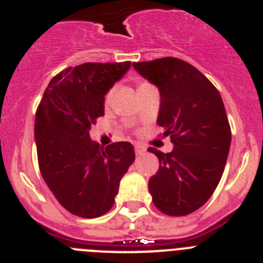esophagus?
<instances>
[{
    "label": "esophagus",
    "instance_id": "esophagus-1",
    "mask_svg": "<svg viewBox=\"0 0 263 263\" xmlns=\"http://www.w3.org/2000/svg\"><path fill=\"white\" fill-rule=\"evenodd\" d=\"M145 152H146V148L143 147V146H141V145L136 146V154L137 155H143L145 154Z\"/></svg>",
    "mask_w": 263,
    "mask_h": 263
}]
</instances>
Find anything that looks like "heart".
I'll return each instance as SVG.
<instances>
[{
  "label": "heart",
  "mask_w": 263,
  "mask_h": 263,
  "mask_svg": "<svg viewBox=\"0 0 263 263\" xmlns=\"http://www.w3.org/2000/svg\"><path fill=\"white\" fill-rule=\"evenodd\" d=\"M110 96H111V90H109V92H108V95H106V97H105V100H106V101H109V99H110Z\"/></svg>",
  "instance_id": "obj_1"
}]
</instances>
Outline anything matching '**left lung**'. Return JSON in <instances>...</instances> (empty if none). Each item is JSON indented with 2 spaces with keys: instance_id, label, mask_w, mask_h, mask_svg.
Returning a JSON list of instances; mask_svg holds the SVG:
<instances>
[{
  "instance_id": "1",
  "label": "left lung",
  "mask_w": 263,
  "mask_h": 263,
  "mask_svg": "<svg viewBox=\"0 0 263 263\" xmlns=\"http://www.w3.org/2000/svg\"><path fill=\"white\" fill-rule=\"evenodd\" d=\"M133 67L159 89L157 122L174 145L166 154L148 148L159 159L148 180L153 203L164 215H190L208 201L224 173L232 133L222 99L200 71L176 58Z\"/></svg>"
}]
</instances>
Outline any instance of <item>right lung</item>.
<instances>
[{
	"instance_id": "obj_1",
	"label": "right lung",
	"mask_w": 263,
	"mask_h": 263,
	"mask_svg": "<svg viewBox=\"0 0 263 263\" xmlns=\"http://www.w3.org/2000/svg\"><path fill=\"white\" fill-rule=\"evenodd\" d=\"M132 63H84L57 75L35 115L38 163L46 184L68 212L103 216L115 204L121 178L136 159L129 142L100 147L89 137L104 116L105 95Z\"/></svg>"
}]
</instances>
